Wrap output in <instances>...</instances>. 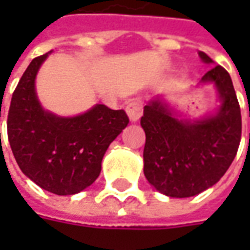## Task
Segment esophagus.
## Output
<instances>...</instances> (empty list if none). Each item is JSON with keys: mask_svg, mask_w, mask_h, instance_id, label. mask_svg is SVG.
Masks as SVG:
<instances>
[{"mask_svg": "<svg viewBox=\"0 0 250 250\" xmlns=\"http://www.w3.org/2000/svg\"><path fill=\"white\" fill-rule=\"evenodd\" d=\"M126 114L129 117L130 122H138L139 118L142 117V112H143V105H142V101L140 100H130L126 104Z\"/></svg>", "mask_w": 250, "mask_h": 250, "instance_id": "1", "label": "esophagus"}]
</instances>
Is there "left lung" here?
Instances as JSON below:
<instances>
[{"instance_id": "left-lung-1", "label": "left lung", "mask_w": 250, "mask_h": 250, "mask_svg": "<svg viewBox=\"0 0 250 250\" xmlns=\"http://www.w3.org/2000/svg\"><path fill=\"white\" fill-rule=\"evenodd\" d=\"M202 62L214 61L199 51ZM213 84L218 107L199 118L172 107L166 97H153L143 108L146 133L143 172L151 187L168 197L196 196L211 188L234 161L241 142V108L229 73L211 66L196 87Z\"/></svg>"}]
</instances>
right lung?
<instances>
[{"mask_svg":"<svg viewBox=\"0 0 250 250\" xmlns=\"http://www.w3.org/2000/svg\"><path fill=\"white\" fill-rule=\"evenodd\" d=\"M51 51L34 58L18 83L8 114V140L26 177L60 196L76 195L99 178L111 143L128 125L124 110L96 104L73 117L45 110L36 76Z\"/></svg>","mask_w":250,"mask_h":250,"instance_id":"obj_1","label":"right lung"}]
</instances>
